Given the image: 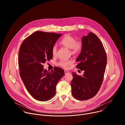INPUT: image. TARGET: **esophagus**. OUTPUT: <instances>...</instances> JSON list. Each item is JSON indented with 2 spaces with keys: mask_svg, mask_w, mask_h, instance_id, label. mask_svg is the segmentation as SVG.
Returning a JSON list of instances; mask_svg holds the SVG:
<instances>
[{
  "mask_svg": "<svg viewBox=\"0 0 125 125\" xmlns=\"http://www.w3.org/2000/svg\"><path fill=\"white\" fill-rule=\"evenodd\" d=\"M64 73H65V74H68V73H70V72H69V71H68L65 70V71H64Z\"/></svg>",
  "mask_w": 125,
  "mask_h": 125,
  "instance_id": "34e87169",
  "label": "esophagus"
}]
</instances>
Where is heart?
I'll return each mask as SVG.
<instances>
[{"mask_svg": "<svg viewBox=\"0 0 125 125\" xmlns=\"http://www.w3.org/2000/svg\"><path fill=\"white\" fill-rule=\"evenodd\" d=\"M60 44L62 46L70 49V53L72 55H75L80 52L82 49V43L80 41H76V39L70 35H66L61 39ZM52 54L55 56L57 53V48L56 46H53L51 50ZM72 61L71 60L61 61L58 63L60 66L66 68L69 66L71 65Z\"/></svg>", "mask_w": 125, "mask_h": 125, "instance_id": "b5f03b06", "label": "heart"}]
</instances>
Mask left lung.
<instances>
[{
    "instance_id": "1",
    "label": "left lung",
    "mask_w": 125,
    "mask_h": 125,
    "mask_svg": "<svg viewBox=\"0 0 125 125\" xmlns=\"http://www.w3.org/2000/svg\"><path fill=\"white\" fill-rule=\"evenodd\" d=\"M82 45L76 59V67L84 70V74L78 75L73 72L71 86L73 96L83 101L93 98L100 90L107 65V55L101 40L92 32L82 38Z\"/></svg>"
}]
</instances>
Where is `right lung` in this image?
Masks as SVG:
<instances>
[{"label":"right lung","mask_w":125,"mask_h":125,"mask_svg":"<svg viewBox=\"0 0 125 125\" xmlns=\"http://www.w3.org/2000/svg\"><path fill=\"white\" fill-rule=\"evenodd\" d=\"M61 34L36 31L21 44L18 58L20 76L31 96L40 101H47L56 94V86L64 75L59 67L48 72L43 64L53 57L52 48Z\"/></svg>","instance_id":"right-lung-1"}]
</instances>
